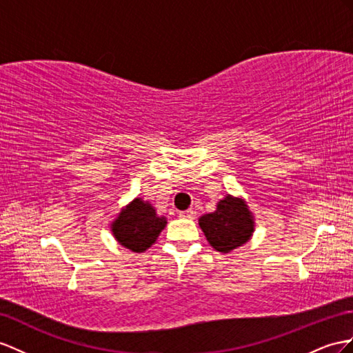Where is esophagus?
<instances>
[{
  "label": "esophagus",
  "mask_w": 353,
  "mask_h": 353,
  "mask_svg": "<svg viewBox=\"0 0 353 353\" xmlns=\"http://www.w3.org/2000/svg\"><path fill=\"white\" fill-rule=\"evenodd\" d=\"M179 216H180V218H183V219H194L195 212H194L192 209H188V210H185V212H180Z\"/></svg>",
  "instance_id": "esophagus-1"
}]
</instances>
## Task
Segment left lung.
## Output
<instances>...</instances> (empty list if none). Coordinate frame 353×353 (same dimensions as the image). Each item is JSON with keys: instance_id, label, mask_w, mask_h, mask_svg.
Listing matches in <instances>:
<instances>
[{"instance_id": "8db88e82", "label": "left lung", "mask_w": 353, "mask_h": 353, "mask_svg": "<svg viewBox=\"0 0 353 353\" xmlns=\"http://www.w3.org/2000/svg\"><path fill=\"white\" fill-rule=\"evenodd\" d=\"M207 241L222 254L245 245L254 232V219L246 203L231 195L218 203V209L200 218Z\"/></svg>"}]
</instances>
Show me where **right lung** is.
Listing matches in <instances>:
<instances>
[{"mask_svg": "<svg viewBox=\"0 0 353 353\" xmlns=\"http://www.w3.org/2000/svg\"><path fill=\"white\" fill-rule=\"evenodd\" d=\"M165 223V218L157 216L155 209L149 203L135 198L113 222L112 231L123 248L132 252H143L155 243Z\"/></svg>", "mask_w": 353, "mask_h": 353, "instance_id": "right-lung-1", "label": "right lung"}]
</instances>
